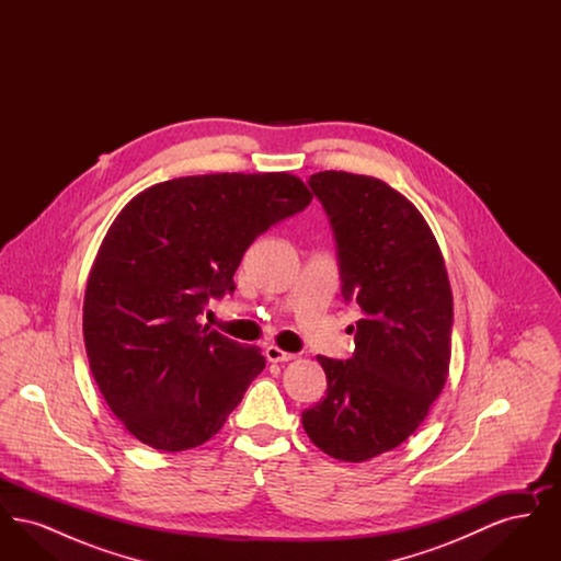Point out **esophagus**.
Returning <instances> with one entry per match:
<instances>
[{
    "label": "esophagus",
    "mask_w": 561,
    "mask_h": 561,
    "mask_svg": "<svg viewBox=\"0 0 561 561\" xmlns=\"http://www.w3.org/2000/svg\"><path fill=\"white\" fill-rule=\"evenodd\" d=\"M265 355H267L268 362H273V364H277V362H293L294 353H288V351H284V348L275 347V345H268L265 348Z\"/></svg>",
    "instance_id": "obj_1"
}]
</instances>
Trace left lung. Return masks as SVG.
Segmentation results:
<instances>
[{
    "mask_svg": "<svg viewBox=\"0 0 561 561\" xmlns=\"http://www.w3.org/2000/svg\"><path fill=\"white\" fill-rule=\"evenodd\" d=\"M309 187L330 218L341 293L364 318L351 359L318 355L325 398L302 412L321 453L364 462L405 442L450 368L453 290L427 220L400 191L351 172H318Z\"/></svg>",
    "mask_w": 561,
    "mask_h": 561,
    "instance_id": "8db88e82",
    "label": "left lung"
}]
</instances>
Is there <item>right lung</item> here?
I'll list each match as a JSON object with an SVG mask.
<instances>
[{
    "mask_svg": "<svg viewBox=\"0 0 561 561\" xmlns=\"http://www.w3.org/2000/svg\"><path fill=\"white\" fill-rule=\"evenodd\" d=\"M311 199L288 172H222L145 188L117 214L88 277L83 343L111 412L138 442L202 446L263 373L261 348L199 316L233 294L250 243Z\"/></svg>",
    "mask_w": 561,
    "mask_h": 561,
    "instance_id": "1",
    "label": "right lung"
}]
</instances>
